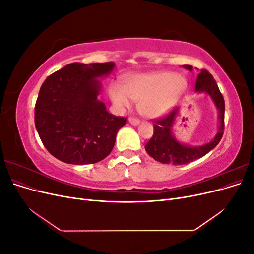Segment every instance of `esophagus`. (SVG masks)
I'll list each match as a JSON object with an SVG mask.
<instances>
[{"instance_id": "esophagus-1", "label": "esophagus", "mask_w": 254, "mask_h": 254, "mask_svg": "<svg viewBox=\"0 0 254 254\" xmlns=\"http://www.w3.org/2000/svg\"><path fill=\"white\" fill-rule=\"evenodd\" d=\"M128 121H129V123H130V124H131V125H137V124H140V120L136 119V118H133V117L129 118Z\"/></svg>"}]
</instances>
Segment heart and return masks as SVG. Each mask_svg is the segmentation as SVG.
Returning <instances> with one entry per match:
<instances>
[{
  "label": "heart",
  "mask_w": 254,
  "mask_h": 254,
  "mask_svg": "<svg viewBox=\"0 0 254 254\" xmlns=\"http://www.w3.org/2000/svg\"><path fill=\"white\" fill-rule=\"evenodd\" d=\"M187 87L183 76L157 71L129 76L124 88L112 84L109 94L118 107H129L132 99L139 102V110L145 117L158 118L172 109Z\"/></svg>",
  "instance_id": "heart-1"
}]
</instances>
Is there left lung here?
<instances>
[{
    "mask_svg": "<svg viewBox=\"0 0 254 254\" xmlns=\"http://www.w3.org/2000/svg\"><path fill=\"white\" fill-rule=\"evenodd\" d=\"M191 71V65H183ZM195 91L209 95L218 111V131L214 139L203 145L189 146L180 143L173 135V125L175 123L178 108L173 110L166 117L153 121V134L148 143L145 145V150L148 155L160 163L182 165L205 156L220 142L225 128V101L218 89L216 81L206 70H201L197 76Z\"/></svg>",
    "mask_w": 254,
    "mask_h": 254,
    "instance_id": "left-lung-1",
    "label": "left lung"
}]
</instances>
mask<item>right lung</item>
Masks as SVG:
<instances>
[{"instance_id": "add662e5", "label": "right lung", "mask_w": 254, "mask_h": 254, "mask_svg": "<svg viewBox=\"0 0 254 254\" xmlns=\"http://www.w3.org/2000/svg\"><path fill=\"white\" fill-rule=\"evenodd\" d=\"M113 63H74L44 80L35 106V125L44 147L64 163L99 162L111 152L126 118L106 110L97 96Z\"/></svg>"}]
</instances>
